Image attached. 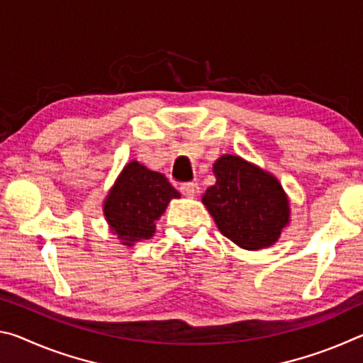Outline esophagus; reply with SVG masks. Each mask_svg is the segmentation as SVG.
<instances>
[{
  "mask_svg": "<svg viewBox=\"0 0 363 363\" xmlns=\"http://www.w3.org/2000/svg\"><path fill=\"white\" fill-rule=\"evenodd\" d=\"M181 192H182V195L190 196V199H192V196L199 195L200 187H199V184H196V182H186V184H182V186H181Z\"/></svg>",
  "mask_w": 363,
  "mask_h": 363,
  "instance_id": "obj_1",
  "label": "esophagus"
}]
</instances>
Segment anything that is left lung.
<instances>
[{
  "instance_id": "8db88e82",
  "label": "left lung",
  "mask_w": 363,
  "mask_h": 363,
  "mask_svg": "<svg viewBox=\"0 0 363 363\" xmlns=\"http://www.w3.org/2000/svg\"><path fill=\"white\" fill-rule=\"evenodd\" d=\"M216 184L201 201L224 237L243 250L267 248L290 223V203L279 179L237 155L213 164Z\"/></svg>"
}]
</instances>
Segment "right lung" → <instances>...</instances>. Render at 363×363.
Listing matches in <instances>:
<instances>
[{
    "label": "right lung",
    "instance_id": "add662e5",
    "mask_svg": "<svg viewBox=\"0 0 363 363\" xmlns=\"http://www.w3.org/2000/svg\"><path fill=\"white\" fill-rule=\"evenodd\" d=\"M181 194L167 177L133 160L116 177L104 201V216L121 245L133 247L155 233V220Z\"/></svg>",
    "mask_w": 363,
    "mask_h": 363
}]
</instances>
